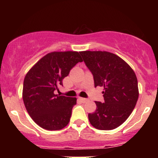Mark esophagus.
I'll return each instance as SVG.
<instances>
[{"label": "esophagus", "mask_w": 158, "mask_h": 158, "mask_svg": "<svg viewBox=\"0 0 158 158\" xmlns=\"http://www.w3.org/2000/svg\"><path fill=\"white\" fill-rule=\"evenodd\" d=\"M79 100H81V102L85 103V102H86L87 101H88V99H85V98H81V97H80V98H79Z\"/></svg>", "instance_id": "34e87169"}]
</instances>
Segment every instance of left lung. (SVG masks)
Wrapping results in <instances>:
<instances>
[{
  "label": "left lung",
  "mask_w": 158,
  "mask_h": 158,
  "mask_svg": "<svg viewBox=\"0 0 158 158\" xmlns=\"http://www.w3.org/2000/svg\"><path fill=\"white\" fill-rule=\"evenodd\" d=\"M83 61L94 76V86L104 88V102L88 114L99 130H112L128 119L137 104L138 84L132 68L118 56L106 51H81Z\"/></svg>",
  "instance_id": "8db88e82"
}]
</instances>
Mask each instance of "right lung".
Returning <instances> with one entry per match:
<instances>
[{"instance_id": "obj_1", "label": "right lung", "mask_w": 158, "mask_h": 158, "mask_svg": "<svg viewBox=\"0 0 158 158\" xmlns=\"http://www.w3.org/2000/svg\"><path fill=\"white\" fill-rule=\"evenodd\" d=\"M82 59L77 51L52 52L45 55L27 72L23 80V100L36 124L56 131L70 122L77 98L55 94L70 70Z\"/></svg>"}]
</instances>
